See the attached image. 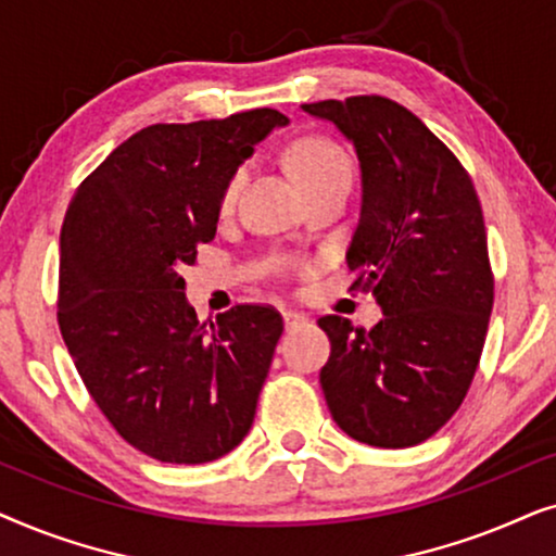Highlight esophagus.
I'll return each instance as SVG.
<instances>
[{"label": "esophagus", "mask_w": 556, "mask_h": 556, "mask_svg": "<svg viewBox=\"0 0 556 556\" xmlns=\"http://www.w3.org/2000/svg\"><path fill=\"white\" fill-rule=\"evenodd\" d=\"M283 321H286V329L293 331V329H301V326H306L308 318L299 314V311H283Z\"/></svg>", "instance_id": "obj_1"}]
</instances>
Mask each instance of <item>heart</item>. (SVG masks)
<instances>
[{"label":"heart","instance_id":"1","mask_svg":"<svg viewBox=\"0 0 556 556\" xmlns=\"http://www.w3.org/2000/svg\"><path fill=\"white\" fill-rule=\"evenodd\" d=\"M291 169L299 177L303 189L321 185L326 179L344 177V174L352 177L349 154L337 141L326 139V136H303V139L295 141L291 149ZM242 179H245V169H238L225 181L223 194H219V207H232L235 200H238Z\"/></svg>","mask_w":556,"mask_h":556}]
</instances>
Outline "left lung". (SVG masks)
Segmentation results:
<instances>
[{
    "label": "left lung",
    "instance_id": "8db88e82",
    "mask_svg": "<svg viewBox=\"0 0 556 556\" xmlns=\"http://www.w3.org/2000/svg\"><path fill=\"white\" fill-rule=\"evenodd\" d=\"M354 143L362 217L349 268L384 318L369 331L321 316L331 341L321 390L349 438L409 447L466 400L493 308L483 210L468 172L405 105L382 96L303 103Z\"/></svg>",
    "mask_w": 556,
    "mask_h": 556
}]
</instances>
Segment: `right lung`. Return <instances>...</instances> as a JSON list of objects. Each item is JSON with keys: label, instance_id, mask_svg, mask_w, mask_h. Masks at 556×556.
<instances>
[{"label": "right lung", "instance_id": "add662e5", "mask_svg": "<svg viewBox=\"0 0 556 556\" xmlns=\"http://www.w3.org/2000/svg\"><path fill=\"white\" fill-rule=\"evenodd\" d=\"M288 118L141 128L90 172L60 232L58 324L90 397L121 438L162 463H210L253 425L283 318L240 303L200 324L181 265L215 240L225 181Z\"/></svg>", "mask_w": 556, "mask_h": 556}]
</instances>
